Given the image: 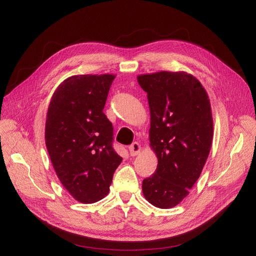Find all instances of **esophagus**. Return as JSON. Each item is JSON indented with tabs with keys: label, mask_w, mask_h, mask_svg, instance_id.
<instances>
[{
	"label": "esophagus",
	"mask_w": 256,
	"mask_h": 256,
	"mask_svg": "<svg viewBox=\"0 0 256 256\" xmlns=\"http://www.w3.org/2000/svg\"><path fill=\"white\" fill-rule=\"evenodd\" d=\"M140 150H142V146L138 142H133L130 146H128V151H130V156H136L140 153Z\"/></svg>",
	"instance_id": "obj_1"
}]
</instances>
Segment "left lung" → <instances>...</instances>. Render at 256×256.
<instances>
[{"label":"left lung","instance_id":"obj_1","mask_svg":"<svg viewBox=\"0 0 256 256\" xmlns=\"http://www.w3.org/2000/svg\"><path fill=\"white\" fill-rule=\"evenodd\" d=\"M137 80L150 107V146L158 168L142 180L146 199L171 208L189 194L208 158L212 140L210 103L192 74L160 71L142 74Z\"/></svg>","mask_w":256,"mask_h":256}]
</instances>
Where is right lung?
<instances>
[{
    "mask_svg": "<svg viewBox=\"0 0 256 256\" xmlns=\"http://www.w3.org/2000/svg\"><path fill=\"white\" fill-rule=\"evenodd\" d=\"M114 80V74L68 78L48 105L46 149L62 184L80 203L103 199L122 162L112 148V124L103 112Z\"/></svg>",
    "mask_w": 256,
    "mask_h": 256,
    "instance_id": "add662e5",
    "label": "right lung"
}]
</instances>
